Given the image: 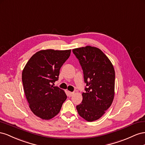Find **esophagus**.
Wrapping results in <instances>:
<instances>
[{"mask_svg": "<svg viewBox=\"0 0 145 145\" xmlns=\"http://www.w3.org/2000/svg\"><path fill=\"white\" fill-rule=\"evenodd\" d=\"M68 93H69V95L70 97H72L74 94V92H70V91H68Z\"/></svg>", "mask_w": 145, "mask_h": 145, "instance_id": "obj_1", "label": "esophagus"}]
</instances>
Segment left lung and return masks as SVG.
I'll list each match as a JSON object with an SVG mask.
<instances>
[{
	"label": "left lung",
	"instance_id": "left-lung-1",
	"mask_svg": "<svg viewBox=\"0 0 145 145\" xmlns=\"http://www.w3.org/2000/svg\"><path fill=\"white\" fill-rule=\"evenodd\" d=\"M80 61L87 88L76 106L78 114L88 121L100 118L111 106L115 95V70L100 48L88 45L73 49Z\"/></svg>",
	"mask_w": 145,
	"mask_h": 145
}]
</instances>
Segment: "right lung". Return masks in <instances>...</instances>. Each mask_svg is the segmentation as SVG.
<instances>
[{
  "label": "right lung",
  "instance_id": "add662e5",
  "mask_svg": "<svg viewBox=\"0 0 145 145\" xmlns=\"http://www.w3.org/2000/svg\"><path fill=\"white\" fill-rule=\"evenodd\" d=\"M71 50H42L33 55L23 69L24 90L32 112L42 120L58 114L67 95L52 84L58 80L59 70Z\"/></svg>",
  "mask_w": 145,
  "mask_h": 145
}]
</instances>
